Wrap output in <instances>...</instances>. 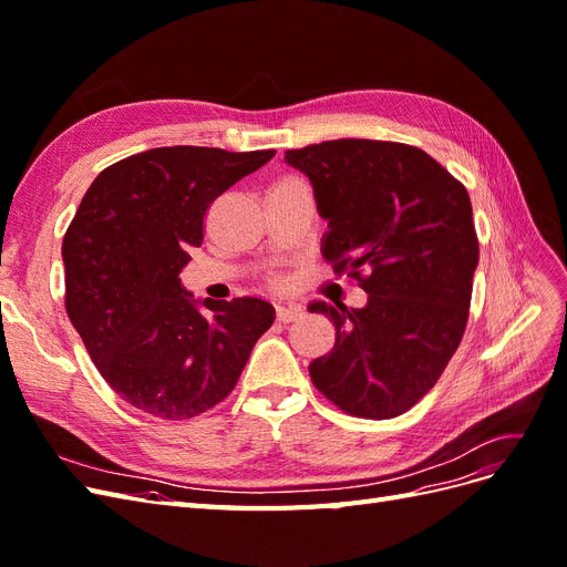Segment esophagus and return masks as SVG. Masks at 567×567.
Instances as JSON below:
<instances>
[{
	"instance_id": "1",
	"label": "esophagus",
	"mask_w": 567,
	"mask_h": 567,
	"mask_svg": "<svg viewBox=\"0 0 567 567\" xmlns=\"http://www.w3.org/2000/svg\"><path fill=\"white\" fill-rule=\"evenodd\" d=\"M300 315H302L300 307H284V305H279V307H277V321H281V323L296 321Z\"/></svg>"
}]
</instances>
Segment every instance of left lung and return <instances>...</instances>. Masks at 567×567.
I'll return each mask as SVG.
<instances>
[{"mask_svg": "<svg viewBox=\"0 0 567 567\" xmlns=\"http://www.w3.org/2000/svg\"><path fill=\"white\" fill-rule=\"evenodd\" d=\"M286 163L310 177L329 219L326 262L369 293L362 310L310 305L336 326L312 383L350 416H400L437 383L466 331L480 257L466 186L398 142H321L286 151Z\"/></svg>", "mask_w": 567, "mask_h": 567, "instance_id": "obj_1", "label": "left lung"}]
</instances>
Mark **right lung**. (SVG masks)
Instances as JSON below:
<instances>
[{
	"label": "right lung",
	"mask_w": 567,
	"mask_h": 567,
	"mask_svg": "<svg viewBox=\"0 0 567 567\" xmlns=\"http://www.w3.org/2000/svg\"><path fill=\"white\" fill-rule=\"evenodd\" d=\"M274 153H136L99 173L63 236L65 312L99 373L144 414L184 421L213 409L274 321L260 298L198 302L179 279L213 200Z\"/></svg>",
	"instance_id": "add662e5"
}]
</instances>
